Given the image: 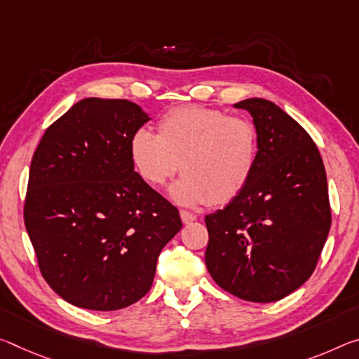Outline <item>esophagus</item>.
<instances>
[{"label":"esophagus","instance_id":"1","mask_svg":"<svg viewBox=\"0 0 359 359\" xmlns=\"http://www.w3.org/2000/svg\"><path fill=\"white\" fill-rule=\"evenodd\" d=\"M180 219L187 225V224H191V222H195L196 220V215L189 212V210H180Z\"/></svg>","mask_w":359,"mask_h":359}]
</instances>
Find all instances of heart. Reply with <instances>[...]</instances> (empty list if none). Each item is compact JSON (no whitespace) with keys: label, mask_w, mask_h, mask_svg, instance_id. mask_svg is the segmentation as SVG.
I'll return each instance as SVG.
<instances>
[{"label":"heart","mask_w":359,"mask_h":359,"mask_svg":"<svg viewBox=\"0 0 359 359\" xmlns=\"http://www.w3.org/2000/svg\"><path fill=\"white\" fill-rule=\"evenodd\" d=\"M156 130H135L130 161L150 187H163L182 169L169 191L172 201L189 208L225 204L246 189L259 156L257 129L249 119L185 105L163 115Z\"/></svg>","instance_id":"b5f03b06"}]
</instances>
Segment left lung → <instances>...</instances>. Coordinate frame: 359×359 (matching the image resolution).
<instances>
[{
	"label": "left lung",
	"mask_w": 359,
	"mask_h": 359,
	"mask_svg": "<svg viewBox=\"0 0 359 359\" xmlns=\"http://www.w3.org/2000/svg\"><path fill=\"white\" fill-rule=\"evenodd\" d=\"M251 113L259 156L251 180L206 215V266L236 297L269 304L311 276L331 229L326 170L309 133L270 100L233 105Z\"/></svg>",
	"instance_id": "obj_1"
}]
</instances>
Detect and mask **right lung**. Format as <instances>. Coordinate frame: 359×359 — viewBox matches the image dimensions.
Instances as JSON below:
<instances>
[{
	"label": "right lung",
	"instance_id": "right-lung-1",
	"mask_svg": "<svg viewBox=\"0 0 359 359\" xmlns=\"http://www.w3.org/2000/svg\"><path fill=\"white\" fill-rule=\"evenodd\" d=\"M150 116L88 97L46 129L33 155L25 229L44 280L68 304L113 311L150 291L179 210L134 170L129 140Z\"/></svg>",
	"mask_w": 359,
	"mask_h": 359
}]
</instances>
